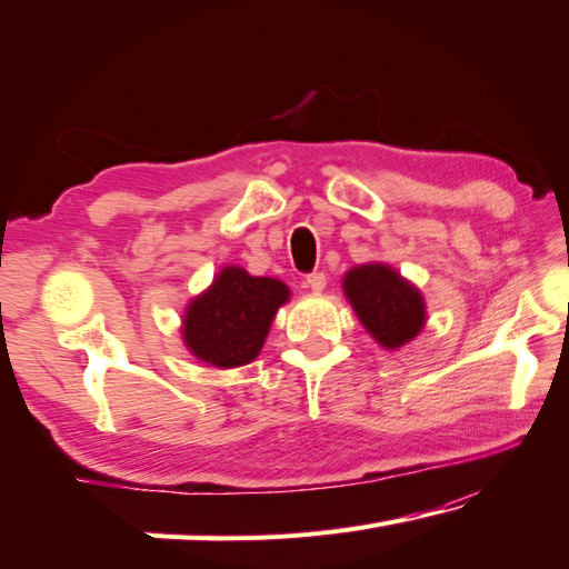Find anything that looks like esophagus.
Returning <instances> with one entry per match:
<instances>
[{
	"instance_id": "obj_1",
	"label": "esophagus",
	"mask_w": 569,
	"mask_h": 569,
	"mask_svg": "<svg viewBox=\"0 0 569 569\" xmlns=\"http://www.w3.org/2000/svg\"><path fill=\"white\" fill-rule=\"evenodd\" d=\"M306 283H309V288L311 291H323V288H327V273H323V270H313V273H309L306 276Z\"/></svg>"
}]
</instances>
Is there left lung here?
Masks as SVG:
<instances>
[{"mask_svg":"<svg viewBox=\"0 0 569 569\" xmlns=\"http://www.w3.org/2000/svg\"><path fill=\"white\" fill-rule=\"evenodd\" d=\"M345 291L357 317L382 347H402L426 321L422 296L387 266L372 263L349 270Z\"/></svg>","mask_w":569,"mask_h":569,"instance_id":"left-lung-1","label":"left lung"}]
</instances>
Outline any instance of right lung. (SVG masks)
<instances>
[{
    "label": "right lung",
    "instance_id": "add662e5",
    "mask_svg": "<svg viewBox=\"0 0 569 569\" xmlns=\"http://www.w3.org/2000/svg\"><path fill=\"white\" fill-rule=\"evenodd\" d=\"M288 288L276 278L224 268L184 317V341L194 357L214 367H240L258 357Z\"/></svg>",
    "mask_w": 569,
    "mask_h": 569
}]
</instances>
